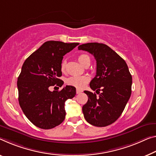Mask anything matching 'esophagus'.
I'll list each match as a JSON object with an SVG mask.
<instances>
[{
  "label": "esophagus",
  "instance_id": "obj_1",
  "mask_svg": "<svg viewBox=\"0 0 156 156\" xmlns=\"http://www.w3.org/2000/svg\"><path fill=\"white\" fill-rule=\"evenodd\" d=\"M82 91H83L82 90L79 89V88H77V89H76V94H80V93H81Z\"/></svg>",
  "mask_w": 156,
  "mask_h": 156
}]
</instances>
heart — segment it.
Instances as JSON below:
<instances>
[{
    "label": "heart",
    "instance_id": "obj_1",
    "mask_svg": "<svg viewBox=\"0 0 156 156\" xmlns=\"http://www.w3.org/2000/svg\"><path fill=\"white\" fill-rule=\"evenodd\" d=\"M77 60L83 66L86 67L89 66L90 63V58L88 54H80L77 57ZM66 61H63L61 64V70L62 72H64L66 70ZM90 80L89 76L88 75H81V76H72L70 77L67 78L66 80V82L67 84L75 86L78 88H82L83 87L87 84Z\"/></svg>",
    "mask_w": 156,
    "mask_h": 156
}]
</instances>
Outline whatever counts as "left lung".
<instances>
[{"label": "left lung", "instance_id": "1", "mask_svg": "<svg viewBox=\"0 0 156 156\" xmlns=\"http://www.w3.org/2000/svg\"><path fill=\"white\" fill-rule=\"evenodd\" d=\"M79 50L93 55L96 60V75L90 82L95 93L84 90L88 101L82 107L88 123L97 127L113 123L121 116L131 95L132 76L126 61L105 44L90 42L81 44Z\"/></svg>", "mask_w": 156, "mask_h": 156}]
</instances>
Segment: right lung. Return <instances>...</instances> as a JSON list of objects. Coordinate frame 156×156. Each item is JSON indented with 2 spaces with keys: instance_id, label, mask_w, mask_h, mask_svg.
<instances>
[{
  "instance_id": "right-lung-1",
  "label": "right lung",
  "mask_w": 156,
  "mask_h": 156,
  "mask_svg": "<svg viewBox=\"0 0 156 156\" xmlns=\"http://www.w3.org/2000/svg\"><path fill=\"white\" fill-rule=\"evenodd\" d=\"M80 44L47 41L28 57L17 81L19 102L23 114L35 126L51 129L66 117L65 102L76 95V88L66 86L61 90L50 91V86L61 87L63 81L61 64L63 56Z\"/></svg>"
}]
</instances>
